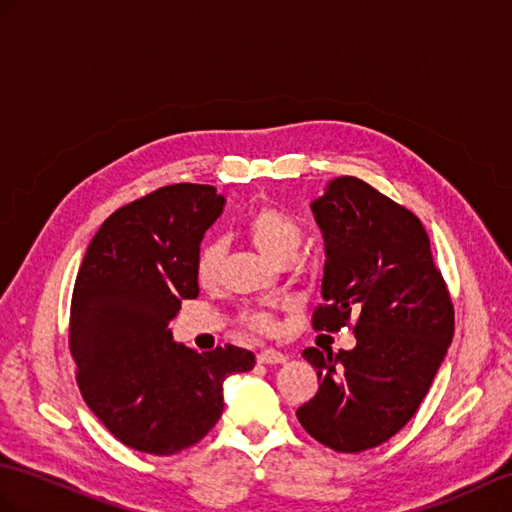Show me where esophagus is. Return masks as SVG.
Returning a JSON list of instances; mask_svg holds the SVG:
<instances>
[{"label":"esophagus","instance_id":"obj_1","mask_svg":"<svg viewBox=\"0 0 512 512\" xmlns=\"http://www.w3.org/2000/svg\"><path fill=\"white\" fill-rule=\"evenodd\" d=\"M286 360H289V356H284L278 350H263V352L258 354V363L260 365H284Z\"/></svg>","mask_w":512,"mask_h":512}]
</instances>
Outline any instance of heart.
I'll list each match as a JSON object with an SVG mask.
<instances>
[{"instance_id":"obj_1","label":"heart","mask_w":512,"mask_h":512,"mask_svg":"<svg viewBox=\"0 0 512 512\" xmlns=\"http://www.w3.org/2000/svg\"><path fill=\"white\" fill-rule=\"evenodd\" d=\"M245 232L249 241L260 254L271 258L273 263H282L286 258H295L297 247L302 243V228L299 223L276 206H263L247 219ZM223 263V245L219 241H208L199 249L197 256V278L210 286L219 280ZM245 323L256 330H271L273 319L265 310H252L245 315Z\"/></svg>"}]
</instances>
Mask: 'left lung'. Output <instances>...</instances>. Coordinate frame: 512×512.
Here are the masks:
<instances>
[{"label": "left lung", "instance_id": "obj_1", "mask_svg": "<svg viewBox=\"0 0 512 512\" xmlns=\"http://www.w3.org/2000/svg\"><path fill=\"white\" fill-rule=\"evenodd\" d=\"M310 210L326 247L315 328L358 323L354 350H304L319 391L297 419L319 443L356 454L413 419L452 343L454 308L410 210L352 176L330 180Z\"/></svg>", "mask_w": 512, "mask_h": 512}]
</instances>
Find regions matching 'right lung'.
<instances>
[{
    "instance_id": "1",
    "label": "right lung",
    "mask_w": 512,
    "mask_h": 512,
    "mask_svg": "<svg viewBox=\"0 0 512 512\" xmlns=\"http://www.w3.org/2000/svg\"><path fill=\"white\" fill-rule=\"evenodd\" d=\"M226 206L208 184H171L119 208L86 249L71 299L69 347L86 404L117 439L169 456L223 413V382L256 358L173 341L182 299L199 295L197 256Z\"/></svg>"
}]
</instances>
